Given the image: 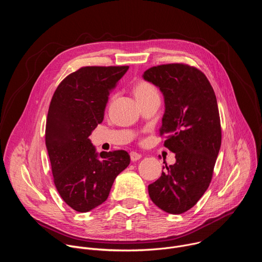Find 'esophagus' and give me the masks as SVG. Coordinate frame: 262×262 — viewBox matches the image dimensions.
<instances>
[{
    "label": "esophagus",
    "instance_id": "obj_1",
    "mask_svg": "<svg viewBox=\"0 0 262 262\" xmlns=\"http://www.w3.org/2000/svg\"><path fill=\"white\" fill-rule=\"evenodd\" d=\"M129 156H130V160H132L133 162H136V161H138V160H140V159L142 158V156H141L140 154L136 152V151H132V152L129 154Z\"/></svg>",
    "mask_w": 262,
    "mask_h": 262
}]
</instances>
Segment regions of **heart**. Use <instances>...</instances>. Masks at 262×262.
Masks as SVG:
<instances>
[{"label":"heart","mask_w":262,"mask_h":262,"mask_svg":"<svg viewBox=\"0 0 262 262\" xmlns=\"http://www.w3.org/2000/svg\"><path fill=\"white\" fill-rule=\"evenodd\" d=\"M134 92H135V95L138 100L146 99V98L154 97V96H159L158 90L155 87V85L151 84L150 82H147V81L139 82L135 86Z\"/></svg>","instance_id":"b5f03b06"}]
</instances>
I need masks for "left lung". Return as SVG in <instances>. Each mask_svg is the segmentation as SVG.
<instances>
[{
    "instance_id": "8db88e82",
    "label": "left lung",
    "mask_w": 262,
    "mask_h": 262,
    "mask_svg": "<svg viewBox=\"0 0 262 262\" xmlns=\"http://www.w3.org/2000/svg\"><path fill=\"white\" fill-rule=\"evenodd\" d=\"M143 78L164 94L160 135L165 136L164 146L176 159L148 185V193L162 210L183 213L199 201L212 178L222 142L216 97L205 74L188 64L154 66Z\"/></svg>"
}]
</instances>
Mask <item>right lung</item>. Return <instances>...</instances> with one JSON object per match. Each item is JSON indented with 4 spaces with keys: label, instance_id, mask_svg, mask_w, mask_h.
<instances>
[{
    "label": "right lung",
    "instance_id": "right-lung-1",
    "mask_svg": "<svg viewBox=\"0 0 262 262\" xmlns=\"http://www.w3.org/2000/svg\"><path fill=\"white\" fill-rule=\"evenodd\" d=\"M128 66H84L57 87L48 112L46 144L56 189L79 212L103 203L117 175L130 163L125 150L97 157L88 137L103 120L108 95Z\"/></svg>",
    "mask_w": 262,
    "mask_h": 262
}]
</instances>
